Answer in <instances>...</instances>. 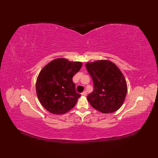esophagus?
I'll list each match as a JSON object with an SVG mask.
<instances>
[{
	"instance_id": "34e87169",
	"label": "esophagus",
	"mask_w": 158,
	"mask_h": 158,
	"mask_svg": "<svg viewBox=\"0 0 158 158\" xmlns=\"http://www.w3.org/2000/svg\"><path fill=\"white\" fill-rule=\"evenodd\" d=\"M81 95L83 96H85L87 95V92H83L81 93Z\"/></svg>"
}]
</instances>
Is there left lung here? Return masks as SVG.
<instances>
[{"label":"left lung","instance_id":"left-lung-1","mask_svg":"<svg viewBox=\"0 0 158 158\" xmlns=\"http://www.w3.org/2000/svg\"><path fill=\"white\" fill-rule=\"evenodd\" d=\"M85 66L94 83L93 92L87 96L90 105L103 113L116 111L122 106L127 94L122 73L109 60L86 63Z\"/></svg>","mask_w":158,"mask_h":158}]
</instances>
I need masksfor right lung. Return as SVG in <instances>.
Listing matches in <instances>:
<instances>
[{"label":"right lung","mask_w":158,"mask_h":158,"mask_svg":"<svg viewBox=\"0 0 158 158\" xmlns=\"http://www.w3.org/2000/svg\"><path fill=\"white\" fill-rule=\"evenodd\" d=\"M80 62L58 58L48 64L36 80V94L49 112L63 114L73 109L81 96L76 92L73 77L81 68Z\"/></svg>","instance_id":"add662e5"}]
</instances>
